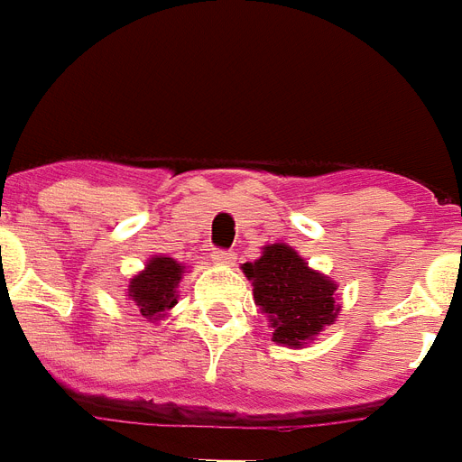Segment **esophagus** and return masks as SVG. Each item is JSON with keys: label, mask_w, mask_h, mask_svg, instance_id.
I'll return each instance as SVG.
<instances>
[{"label": "esophagus", "mask_w": 462, "mask_h": 462, "mask_svg": "<svg viewBox=\"0 0 462 462\" xmlns=\"http://www.w3.org/2000/svg\"><path fill=\"white\" fill-rule=\"evenodd\" d=\"M211 261L213 263L230 265L232 261H235V254H232V251H225V249H211Z\"/></svg>", "instance_id": "1"}]
</instances>
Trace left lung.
Returning a JSON list of instances; mask_svg holds the SVG:
<instances>
[{
    "mask_svg": "<svg viewBox=\"0 0 462 462\" xmlns=\"http://www.w3.org/2000/svg\"><path fill=\"white\" fill-rule=\"evenodd\" d=\"M254 284V301L268 316L273 341L301 348L339 316L337 284L287 244H268L261 258L242 265Z\"/></svg>",
    "mask_w": 462,
    "mask_h": 462,
    "instance_id": "8db88e82",
    "label": "left lung"
}]
</instances>
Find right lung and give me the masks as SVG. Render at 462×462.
<instances>
[{
    "instance_id": "obj_1",
    "label": "right lung",
    "mask_w": 462,
    "mask_h": 462,
    "mask_svg": "<svg viewBox=\"0 0 462 462\" xmlns=\"http://www.w3.org/2000/svg\"><path fill=\"white\" fill-rule=\"evenodd\" d=\"M185 265L175 258L153 256L146 268L127 284L125 296L140 309L146 320H161L178 303V284Z\"/></svg>"
}]
</instances>
